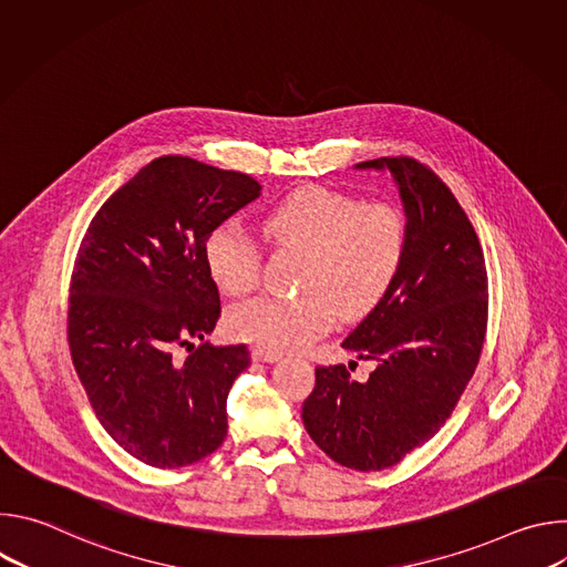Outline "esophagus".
<instances>
[{"label": "esophagus", "instance_id": "34e87169", "mask_svg": "<svg viewBox=\"0 0 567 567\" xmlns=\"http://www.w3.org/2000/svg\"><path fill=\"white\" fill-rule=\"evenodd\" d=\"M280 359L278 352H271V350H260L256 348L254 350V361H260V363H276Z\"/></svg>", "mask_w": 567, "mask_h": 567}]
</instances>
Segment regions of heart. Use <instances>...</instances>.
I'll return each mask as SVG.
<instances>
[{"mask_svg": "<svg viewBox=\"0 0 567 567\" xmlns=\"http://www.w3.org/2000/svg\"><path fill=\"white\" fill-rule=\"evenodd\" d=\"M265 230L305 254L293 298H256L228 313V332L260 350H298L326 334L337 318L357 320L390 293L406 254V221L390 204L307 186L274 204ZM204 258L215 285L245 296L260 280L256 241L233 221L210 230Z\"/></svg>", "mask_w": 567, "mask_h": 567, "instance_id": "1", "label": "heart"}]
</instances>
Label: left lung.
<instances>
[{
	"mask_svg": "<svg viewBox=\"0 0 567 567\" xmlns=\"http://www.w3.org/2000/svg\"><path fill=\"white\" fill-rule=\"evenodd\" d=\"M357 168L390 171L406 215V254L390 293L341 343L377 368L357 381L354 361L318 365L302 424L334 462L381 471L453 413L480 361L489 293L477 235L431 168L411 156Z\"/></svg>",
	"mask_w": 567,
	"mask_h": 567,
	"instance_id": "left-lung-1",
	"label": "left lung"
}]
</instances>
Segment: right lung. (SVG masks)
<instances>
[{
    "mask_svg": "<svg viewBox=\"0 0 567 567\" xmlns=\"http://www.w3.org/2000/svg\"><path fill=\"white\" fill-rule=\"evenodd\" d=\"M260 190L249 175L158 156L80 241L66 316L73 368L103 429L150 466H188L226 437V396L251 354L204 341L221 311L204 245Z\"/></svg>",
    "mask_w": 567,
    "mask_h": 567,
    "instance_id": "1",
    "label": "right lung"
}]
</instances>
